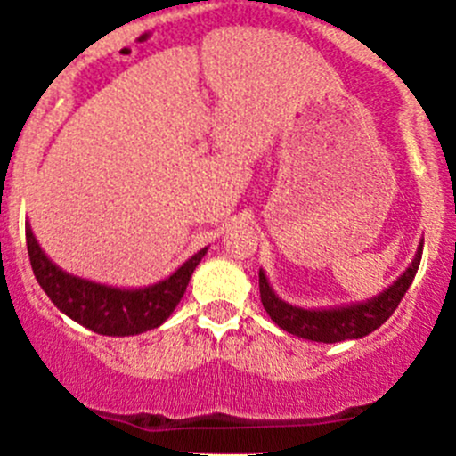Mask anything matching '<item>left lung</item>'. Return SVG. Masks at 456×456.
<instances>
[{"mask_svg": "<svg viewBox=\"0 0 456 456\" xmlns=\"http://www.w3.org/2000/svg\"><path fill=\"white\" fill-rule=\"evenodd\" d=\"M420 256H423V245H419V252H416L411 265L398 276L394 286H389L385 292L373 297V299L364 301V304L330 310H305L281 301L272 292L265 274L258 272V288H261L263 308L267 310V314H270L272 322L279 329L288 330V333L297 335V338L310 339V342L335 344L344 342V339L364 338L371 330H376L378 326L385 324L387 319L394 314V310L398 308L405 292L410 290L411 281H414L416 270L420 265Z\"/></svg>", "mask_w": 456, "mask_h": 456, "instance_id": "1", "label": "left lung"}]
</instances>
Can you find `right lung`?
<instances>
[{
	"mask_svg": "<svg viewBox=\"0 0 456 456\" xmlns=\"http://www.w3.org/2000/svg\"><path fill=\"white\" fill-rule=\"evenodd\" d=\"M27 248L33 274L46 297L55 304V308H61L67 317L94 333L121 335V338L139 335L143 330L164 324L184 297L191 274L207 254V248L200 249L168 279L159 281L155 286L142 288V290H121V288L101 286V283H92L87 279H78V276L67 274L58 265H53L40 249L28 224Z\"/></svg>",
	"mask_w": 456,
	"mask_h": 456,
	"instance_id": "obj_1",
	"label": "right lung"
}]
</instances>
